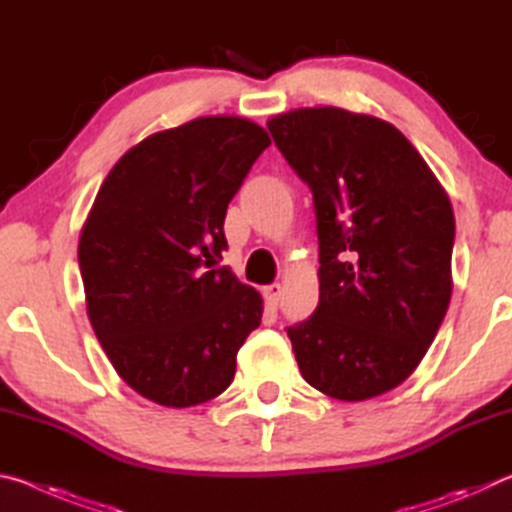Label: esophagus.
Instances as JSON below:
<instances>
[{
	"mask_svg": "<svg viewBox=\"0 0 512 512\" xmlns=\"http://www.w3.org/2000/svg\"><path fill=\"white\" fill-rule=\"evenodd\" d=\"M280 296H282V284L275 282V284H268V287H264V298L271 307H277V302H280Z\"/></svg>",
	"mask_w": 512,
	"mask_h": 512,
	"instance_id": "obj_1",
	"label": "esophagus"
}]
</instances>
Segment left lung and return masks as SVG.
<instances>
[{
  "instance_id": "left-lung-1",
  "label": "left lung",
  "mask_w": 512,
  "mask_h": 512,
  "mask_svg": "<svg viewBox=\"0 0 512 512\" xmlns=\"http://www.w3.org/2000/svg\"><path fill=\"white\" fill-rule=\"evenodd\" d=\"M314 194L318 307L287 327L316 391L363 402L420 366L452 300L454 210L418 149L388 121L334 106L268 119Z\"/></svg>"
}]
</instances>
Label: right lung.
<instances>
[{"label":"right lung","instance_id":"add662e5","mask_svg":"<svg viewBox=\"0 0 512 512\" xmlns=\"http://www.w3.org/2000/svg\"><path fill=\"white\" fill-rule=\"evenodd\" d=\"M271 137L212 115L153 133L103 180L79 239L85 305L117 375L169 409L221 395L264 300L216 268L225 210Z\"/></svg>","mask_w":512,"mask_h":512}]
</instances>
